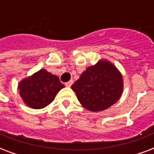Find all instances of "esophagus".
<instances>
[{"label": "esophagus", "instance_id": "esophagus-1", "mask_svg": "<svg viewBox=\"0 0 154 154\" xmlns=\"http://www.w3.org/2000/svg\"><path fill=\"white\" fill-rule=\"evenodd\" d=\"M73 84V81L72 80H70L69 82H68L65 83V86H67V87H70V86H72V85Z\"/></svg>", "mask_w": 154, "mask_h": 154}]
</instances>
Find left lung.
<instances>
[{
  "label": "left lung",
  "instance_id": "8db88e82",
  "mask_svg": "<svg viewBox=\"0 0 154 154\" xmlns=\"http://www.w3.org/2000/svg\"><path fill=\"white\" fill-rule=\"evenodd\" d=\"M123 78L116 66L105 59L90 66L71 86L86 109L101 112L117 103L123 92Z\"/></svg>",
  "mask_w": 154,
  "mask_h": 154
}]
</instances>
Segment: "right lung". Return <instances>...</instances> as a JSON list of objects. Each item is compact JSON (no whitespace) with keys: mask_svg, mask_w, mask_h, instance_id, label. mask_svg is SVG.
<instances>
[{"mask_svg":"<svg viewBox=\"0 0 154 154\" xmlns=\"http://www.w3.org/2000/svg\"><path fill=\"white\" fill-rule=\"evenodd\" d=\"M63 87L56 75L42 68L20 81L18 89L26 105L31 109H41L49 105Z\"/></svg>","mask_w":154,"mask_h":154,"instance_id":"obj_1","label":"right lung"}]
</instances>
